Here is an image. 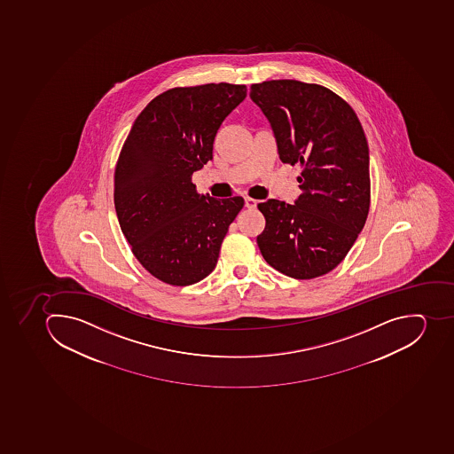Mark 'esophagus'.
<instances>
[{
	"label": "esophagus",
	"mask_w": 454,
	"mask_h": 454,
	"mask_svg": "<svg viewBox=\"0 0 454 454\" xmlns=\"http://www.w3.org/2000/svg\"><path fill=\"white\" fill-rule=\"evenodd\" d=\"M256 205H258V202H256L255 199L245 198V207L254 209V207H256Z\"/></svg>",
	"instance_id": "obj_1"
}]
</instances>
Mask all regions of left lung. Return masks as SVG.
Instances as JSON below:
<instances>
[{
	"mask_svg": "<svg viewBox=\"0 0 454 454\" xmlns=\"http://www.w3.org/2000/svg\"><path fill=\"white\" fill-rule=\"evenodd\" d=\"M284 163H301L295 205L268 199L256 238L263 259L295 279L328 274L348 254L370 209V153L358 117L318 84L270 80L251 86Z\"/></svg>",
	"mask_w": 454,
	"mask_h": 454,
	"instance_id": "left-lung-1",
	"label": "left lung"
}]
</instances>
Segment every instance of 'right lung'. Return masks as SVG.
Masks as SVG:
<instances>
[{
    "label": "right lung",
    "instance_id": "1",
    "mask_svg": "<svg viewBox=\"0 0 454 454\" xmlns=\"http://www.w3.org/2000/svg\"><path fill=\"white\" fill-rule=\"evenodd\" d=\"M247 86L210 82L159 94L140 113L114 172V207L131 252L154 278L186 286L215 270L240 196L199 195L192 175L214 158L222 121Z\"/></svg>",
    "mask_w": 454,
    "mask_h": 454
}]
</instances>
